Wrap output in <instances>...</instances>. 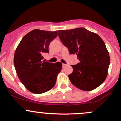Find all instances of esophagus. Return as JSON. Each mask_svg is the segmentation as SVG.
Listing matches in <instances>:
<instances>
[{
  "mask_svg": "<svg viewBox=\"0 0 121 121\" xmlns=\"http://www.w3.org/2000/svg\"><path fill=\"white\" fill-rule=\"evenodd\" d=\"M67 64H62V68H65V66H67Z\"/></svg>",
  "mask_w": 121,
  "mask_h": 121,
  "instance_id": "esophagus-1",
  "label": "esophagus"
}]
</instances>
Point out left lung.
<instances>
[{
  "label": "left lung",
  "mask_w": 121,
  "mask_h": 121,
  "mask_svg": "<svg viewBox=\"0 0 121 121\" xmlns=\"http://www.w3.org/2000/svg\"><path fill=\"white\" fill-rule=\"evenodd\" d=\"M58 35L70 54H76L80 62L72 65L73 72L69 78L74 86L90 91L101 85L106 79L110 64L109 54L99 35L77 28L59 30Z\"/></svg>",
  "instance_id": "obj_1"
}]
</instances>
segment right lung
Returning <instances> with one entry per match:
<instances>
[{
    "label": "right lung",
    "instance_id": "add662e5",
    "mask_svg": "<svg viewBox=\"0 0 121 121\" xmlns=\"http://www.w3.org/2000/svg\"><path fill=\"white\" fill-rule=\"evenodd\" d=\"M57 36V30H34L23 37L15 51L13 63L18 77L33 93L41 94L53 88L61 70V62L43 61V55L49 53L50 43Z\"/></svg>",
    "mask_w": 121,
    "mask_h": 121
}]
</instances>
